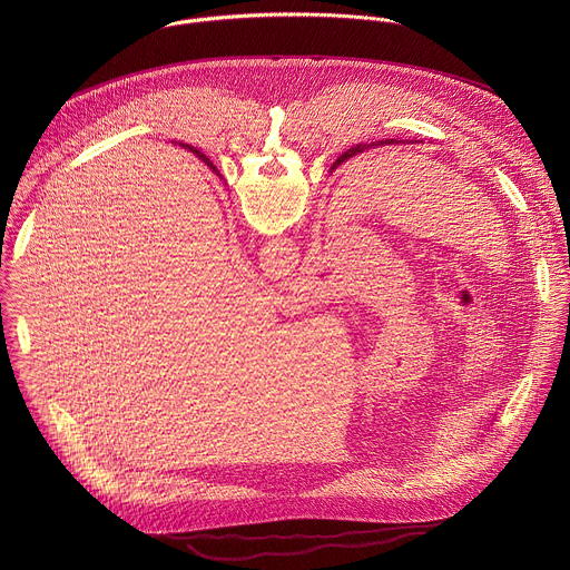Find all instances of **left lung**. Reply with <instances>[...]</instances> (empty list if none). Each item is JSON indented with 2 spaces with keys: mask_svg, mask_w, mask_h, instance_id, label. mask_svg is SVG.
Masks as SVG:
<instances>
[{
  "mask_svg": "<svg viewBox=\"0 0 570 570\" xmlns=\"http://www.w3.org/2000/svg\"><path fill=\"white\" fill-rule=\"evenodd\" d=\"M381 144H399V141H394V139H385V141H383V139H381ZM370 146H379V144H358L356 148H350V150H347V153H345V155H343L341 159H336V165H334L332 169H336L338 165H343V161H345V159H350V157H354V155H358V153L367 150Z\"/></svg>",
  "mask_w": 570,
  "mask_h": 570,
  "instance_id": "obj_1",
  "label": "left lung"
}]
</instances>
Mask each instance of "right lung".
<instances>
[{"instance_id":"add662e5","label":"right lung","mask_w":570,"mask_h":570,"mask_svg":"<svg viewBox=\"0 0 570 570\" xmlns=\"http://www.w3.org/2000/svg\"><path fill=\"white\" fill-rule=\"evenodd\" d=\"M183 148H187V150H189V153H194V155H196V157H200V159H203V161H205V165H207V167H209V169H216V167H214V165H212V161H209V159H207V157H205V155H203V153H200V150H198V148H194V146H189V144H183Z\"/></svg>"}]
</instances>
